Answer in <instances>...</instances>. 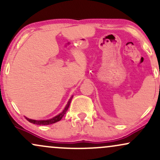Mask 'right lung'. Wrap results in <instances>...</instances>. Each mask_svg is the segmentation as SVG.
Returning <instances> with one entry per match:
<instances>
[{
    "label": "right lung",
    "instance_id": "add662e5",
    "mask_svg": "<svg viewBox=\"0 0 160 160\" xmlns=\"http://www.w3.org/2000/svg\"><path fill=\"white\" fill-rule=\"evenodd\" d=\"M72 98H73V95L71 97V98H70L68 100V104H66L65 108H64L63 111H62L60 113H58V115H56V117H52V118L49 119V120H32V119H29V118H28V117H25V118H26V120L28 121V122H32V123H34V124H36V125H43V126H45V125L52 124V123H55V122H58V121L62 120V117H64V115H65L66 113V112H67L68 109V108L70 106V104H71V100H72Z\"/></svg>",
    "mask_w": 160,
    "mask_h": 160
}]
</instances>
